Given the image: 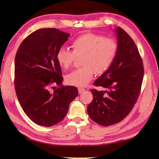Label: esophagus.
Wrapping results in <instances>:
<instances>
[{
    "instance_id": "34e87169",
    "label": "esophagus",
    "mask_w": 159,
    "mask_h": 159,
    "mask_svg": "<svg viewBox=\"0 0 159 159\" xmlns=\"http://www.w3.org/2000/svg\"><path fill=\"white\" fill-rule=\"evenodd\" d=\"M78 90H79V94H80V93H83V92H85V89H84V88H79V89H78Z\"/></svg>"
}]
</instances>
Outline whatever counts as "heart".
<instances>
[{"instance_id":"b5f03b06","label":"heart","mask_w":159,"mask_h":159,"mask_svg":"<svg viewBox=\"0 0 159 159\" xmlns=\"http://www.w3.org/2000/svg\"><path fill=\"white\" fill-rule=\"evenodd\" d=\"M72 51L61 48L56 54L58 64L64 69L72 65L76 57H81L82 67L70 72L65 77L69 85L83 87L93 79L95 73L106 72L115 60L116 41L100 34H84L71 43Z\"/></svg>"}]
</instances>
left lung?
Returning <instances> with one entry per match:
<instances>
[{"instance_id": "left-lung-1", "label": "left lung", "mask_w": 159, "mask_h": 159, "mask_svg": "<svg viewBox=\"0 0 159 159\" xmlns=\"http://www.w3.org/2000/svg\"><path fill=\"white\" fill-rule=\"evenodd\" d=\"M118 50L110 68L95 82L105 90H91L93 99L88 106L91 119L103 126L119 123L133 109L139 98L144 66L132 38L120 27L116 29Z\"/></svg>"}]
</instances>
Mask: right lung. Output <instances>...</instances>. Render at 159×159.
I'll return each instance as SVG.
<instances>
[{
	"label": "right lung",
	"mask_w": 159,
	"mask_h": 159,
	"mask_svg": "<svg viewBox=\"0 0 159 159\" xmlns=\"http://www.w3.org/2000/svg\"><path fill=\"white\" fill-rule=\"evenodd\" d=\"M57 29L35 31L21 42L15 60V88L24 111L38 125L60 122L79 95L74 86H64L56 54L69 36Z\"/></svg>",
	"instance_id": "1"
}]
</instances>
